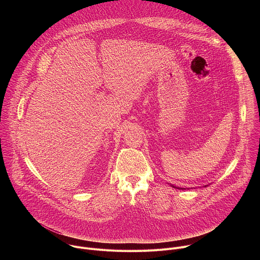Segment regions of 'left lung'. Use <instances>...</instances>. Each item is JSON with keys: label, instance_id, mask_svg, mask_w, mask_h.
Wrapping results in <instances>:
<instances>
[{"label": "left lung", "instance_id": "left-lung-1", "mask_svg": "<svg viewBox=\"0 0 260 260\" xmlns=\"http://www.w3.org/2000/svg\"><path fill=\"white\" fill-rule=\"evenodd\" d=\"M172 186H173V187H175V188H178V187H176V186H174V185H172ZM178 189H183V188H178Z\"/></svg>", "mask_w": 260, "mask_h": 260}]
</instances>
